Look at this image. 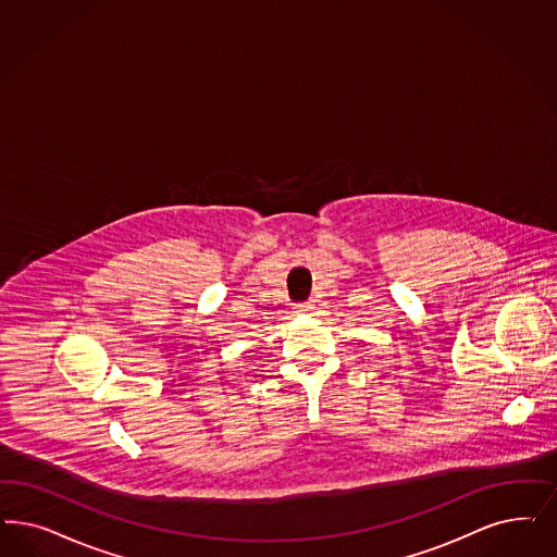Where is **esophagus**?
Here are the masks:
<instances>
[{
  "label": "esophagus",
  "mask_w": 557,
  "mask_h": 557,
  "mask_svg": "<svg viewBox=\"0 0 557 557\" xmlns=\"http://www.w3.org/2000/svg\"><path fill=\"white\" fill-rule=\"evenodd\" d=\"M312 305L310 302H300V305H296L294 308V312H308V310H312Z\"/></svg>",
  "instance_id": "obj_1"
}]
</instances>
